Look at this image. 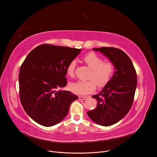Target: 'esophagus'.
Masks as SVG:
<instances>
[{"mask_svg": "<svg viewBox=\"0 0 157 157\" xmlns=\"http://www.w3.org/2000/svg\"><path fill=\"white\" fill-rule=\"evenodd\" d=\"M87 98H88L87 96H78L79 100H85V99H86Z\"/></svg>", "mask_w": 157, "mask_h": 157, "instance_id": "1", "label": "esophagus"}]
</instances>
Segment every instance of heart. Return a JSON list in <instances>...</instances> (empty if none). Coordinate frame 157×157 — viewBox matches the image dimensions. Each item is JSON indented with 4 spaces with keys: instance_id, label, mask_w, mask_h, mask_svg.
<instances>
[{
    "instance_id": "1",
    "label": "heart",
    "mask_w": 157,
    "mask_h": 157,
    "mask_svg": "<svg viewBox=\"0 0 157 157\" xmlns=\"http://www.w3.org/2000/svg\"><path fill=\"white\" fill-rule=\"evenodd\" d=\"M84 61L91 69L88 80H78L69 84V90L71 92L80 95L88 94L94 92L97 84L103 87L109 82L115 71V65L111 61H103L101 57L94 52L85 55ZM76 60H72L67 68V73L71 77L75 76Z\"/></svg>"
}]
</instances>
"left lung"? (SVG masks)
Listing matches in <instances>:
<instances>
[{
  "instance_id": "obj_1",
  "label": "left lung",
  "mask_w": 157,
  "mask_h": 157,
  "mask_svg": "<svg viewBox=\"0 0 157 157\" xmlns=\"http://www.w3.org/2000/svg\"><path fill=\"white\" fill-rule=\"evenodd\" d=\"M99 51L115 65V72L101 91L92 96L97 107L87 112L94 122L111 126L122 119L129 112L137 87V75L132 61L122 50L113 47L93 48Z\"/></svg>"
}]
</instances>
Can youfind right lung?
I'll list each match as a JSON object with an SVG mask.
<instances>
[{"mask_svg":"<svg viewBox=\"0 0 157 157\" xmlns=\"http://www.w3.org/2000/svg\"><path fill=\"white\" fill-rule=\"evenodd\" d=\"M81 49L41 44L30 52L19 74L20 98L26 113L42 126L58 124L78 96L66 90L67 68Z\"/></svg>","mask_w":157,"mask_h":157,"instance_id":"1","label":"right lung"}]
</instances>
